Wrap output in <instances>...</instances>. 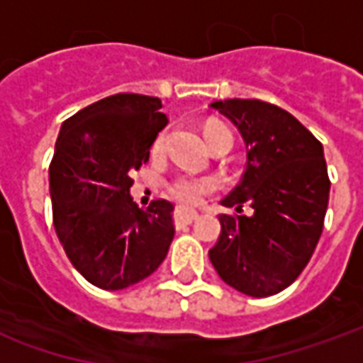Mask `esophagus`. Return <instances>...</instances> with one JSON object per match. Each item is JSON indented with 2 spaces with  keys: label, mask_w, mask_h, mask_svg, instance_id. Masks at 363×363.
<instances>
[{
  "label": "esophagus",
  "mask_w": 363,
  "mask_h": 363,
  "mask_svg": "<svg viewBox=\"0 0 363 363\" xmlns=\"http://www.w3.org/2000/svg\"><path fill=\"white\" fill-rule=\"evenodd\" d=\"M196 220L198 212H194V210H184V208H177L174 210V223L177 225H189V223Z\"/></svg>",
  "instance_id": "obj_1"
}]
</instances>
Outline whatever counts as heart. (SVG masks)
<instances>
[{"mask_svg":"<svg viewBox=\"0 0 363 363\" xmlns=\"http://www.w3.org/2000/svg\"><path fill=\"white\" fill-rule=\"evenodd\" d=\"M204 135H206V142H208V145H210L216 138H220V135H231V134H229L228 128L212 124V126L206 128ZM165 145H167V132H161V134L153 140L151 153L157 157V155H161V153L165 151ZM216 189H218V182H216V179H212V177H198V174H190V173L177 174V177L171 179L169 184H167L169 194H171L177 202H181V204L184 206L202 204L206 198L210 196L212 192H216Z\"/></svg>","mask_w":363,"mask_h":363,"instance_id":"1","label":"heart"}]
</instances>
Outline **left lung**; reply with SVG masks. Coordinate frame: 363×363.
Masks as SVG:
<instances>
[{
  "instance_id": "left-lung-1",
  "label": "left lung",
  "mask_w": 363,
  "mask_h": 363,
  "mask_svg": "<svg viewBox=\"0 0 363 363\" xmlns=\"http://www.w3.org/2000/svg\"><path fill=\"white\" fill-rule=\"evenodd\" d=\"M231 120L247 147L241 182L221 200L252 216L221 213V233L210 249L216 272L231 288L268 297L294 284L323 233L330 181L323 145L276 104L228 99L210 104Z\"/></svg>"
}]
</instances>
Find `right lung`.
Returning a JSON list of instances; mask_svg holds the SVG:
<instances>
[{"label": "right lung", "instance_id": "obj_1", "mask_svg": "<svg viewBox=\"0 0 363 363\" xmlns=\"http://www.w3.org/2000/svg\"><path fill=\"white\" fill-rule=\"evenodd\" d=\"M157 96L120 93L60 128L50 163L54 228L75 270L101 289H124L155 272L174 237L173 210L130 196L132 171L150 161L167 126Z\"/></svg>", "mask_w": 363, "mask_h": 363}]
</instances>
